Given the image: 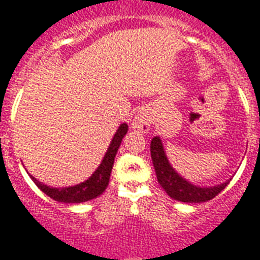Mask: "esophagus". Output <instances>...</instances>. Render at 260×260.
I'll use <instances>...</instances> for the list:
<instances>
[{"label":"esophagus","mask_w":260,"mask_h":260,"mask_svg":"<svg viewBox=\"0 0 260 260\" xmlns=\"http://www.w3.org/2000/svg\"><path fill=\"white\" fill-rule=\"evenodd\" d=\"M151 113L144 109V110H140V112L134 117L131 125H132V128H134L135 131H139V132H142V134H147L148 131L151 129Z\"/></svg>","instance_id":"esophagus-1"}]
</instances>
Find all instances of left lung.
I'll list each match as a JSON object with an SVG mask.
<instances>
[{
	"instance_id": "1",
	"label": "left lung",
	"mask_w": 260,
	"mask_h": 260,
	"mask_svg": "<svg viewBox=\"0 0 260 260\" xmlns=\"http://www.w3.org/2000/svg\"><path fill=\"white\" fill-rule=\"evenodd\" d=\"M150 151H151L152 165L155 169L158 183L174 201L184 202V203H203V202L211 201L219 192L223 191L231 181V180H226L225 183L213 185V187H201L185 180L170 165L159 136L152 138Z\"/></svg>"
}]
</instances>
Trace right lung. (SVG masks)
I'll use <instances>...</instances> for the list:
<instances>
[{"label": "right lung", "instance_id": "right-lung-1", "mask_svg": "<svg viewBox=\"0 0 260 260\" xmlns=\"http://www.w3.org/2000/svg\"><path fill=\"white\" fill-rule=\"evenodd\" d=\"M128 132V125L125 122H122L116 131V134L113 136L112 142L109 144L108 151L105 152L104 159L99 164V166L95 169V172L87 178L86 181L80 184L72 185V187H62L54 188L49 187L46 184H42L38 181L37 178L29 174V177L32 178V181L38 185V188L42 192H45L47 196H50L51 199L55 202H62V203H83L88 202L91 199L98 198L105 192L108 188L109 180H110V173H112L113 164L116 158L117 150L121 144L122 139Z\"/></svg>", "mask_w": 260, "mask_h": 260}]
</instances>
